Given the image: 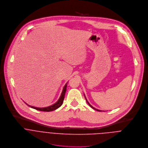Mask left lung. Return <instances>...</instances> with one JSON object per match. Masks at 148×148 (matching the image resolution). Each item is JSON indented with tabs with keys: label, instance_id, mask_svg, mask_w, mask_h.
<instances>
[{
	"label": "left lung",
	"instance_id": "1",
	"mask_svg": "<svg viewBox=\"0 0 148 148\" xmlns=\"http://www.w3.org/2000/svg\"><path fill=\"white\" fill-rule=\"evenodd\" d=\"M84 97H85V96H84ZM85 99H86V101H87V103H88V105H89V106H90V107H92V108H93V109H95V110H97V111H101V110H98V109H96V108H94V107H93V106H91V105H90V104H89V103H88V101H87V99H86V97H85Z\"/></svg>",
	"mask_w": 148,
	"mask_h": 148
}]
</instances>
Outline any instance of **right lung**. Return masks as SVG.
<instances>
[{
    "label": "right lung",
    "mask_w": 148,
    "mask_h": 148,
    "mask_svg": "<svg viewBox=\"0 0 148 148\" xmlns=\"http://www.w3.org/2000/svg\"><path fill=\"white\" fill-rule=\"evenodd\" d=\"M67 83L65 84V86H64V88H63V90L62 92V94L61 95L60 98L59 99V100H58V101L56 103H55V104H53L52 106H50L49 107H44V108H38V107H35L33 106H29L27 104L29 107H30L34 109H36L37 110H39V111H47V112H49V111H53L57 108H58L60 107H61L62 104V103L64 101V97H65V92L66 91V87H67Z\"/></svg>",
    "instance_id": "add662e5"
}]
</instances>
